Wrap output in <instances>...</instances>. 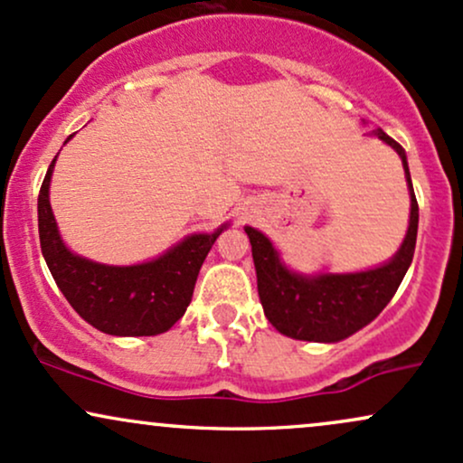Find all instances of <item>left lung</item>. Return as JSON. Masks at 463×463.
Wrapping results in <instances>:
<instances>
[{"label":"left lung","instance_id":"left-lung-1","mask_svg":"<svg viewBox=\"0 0 463 463\" xmlns=\"http://www.w3.org/2000/svg\"><path fill=\"white\" fill-rule=\"evenodd\" d=\"M375 136L392 146L403 161L410 185L411 211L403 246L391 263L360 274H326L306 278L288 271L263 232L246 226L252 243L256 285L265 317L285 336L298 341L336 343L352 336L386 308L414 259L416 231H419V203H416L405 150L382 129Z\"/></svg>","mask_w":463,"mask_h":463}]
</instances>
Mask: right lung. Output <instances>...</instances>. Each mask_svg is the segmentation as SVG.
<instances>
[{"label": "right lung", "mask_w": 463, "mask_h": 463, "mask_svg": "<svg viewBox=\"0 0 463 463\" xmlns=\"http://www.w3.org/2000/svg\"><path fill=\"white\" fill-rule=\"evenodd\" d=\"M53 164L55 159L38 194V235L55 285L80 317L105 334L155 336L170 330L185 315L200 267L226 226L217 228L213 235L187 237L170 252L144 265L92 263L72 254L60 239L49 204Z\"/></svg>", "instance_id": "1"}]
</instances>
